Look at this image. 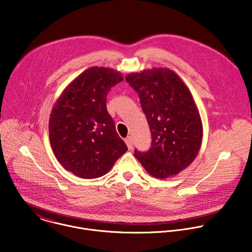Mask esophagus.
I'll use <instances>...</instances> for the list:
<instances>
[{
  "label": "esophagus",
  "mask_w": 252,
  "mask_h": 252,
  "mask_svg": "<svg viewBox=\"0 0 252 252\" xmlns=\"http://www.w3.org/2000/svg\"><path fill=\"white\" fill-rule=\"evenodd\" d=\"M125 142H126V144L127 145L128 150H131V149H132V138H131V136H127V137L125 139Z\"/></svg>",
  "instance_id": "34e87169"
}]
</instances>
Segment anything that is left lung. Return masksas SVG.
Segmentation results:
<instances>
[{
    "mask_svg": "<svg viewBox=\"0 0 252 252\" xmlns=\"http://www.w3.org/2000/svg\"><path fill=\"white\" fill-rule=\"evenodd\" d=\"M126 80L138 93L151 135V148L135 158L156 179L177 176L196 158L203 126L193 97L174 71L154 67L128 73Z\"/></svg>",
    "mask_w": 252,
    "mask_h": 252,
    "instance_id": "obj_1",
    "label": "left lung"
}]
</instances>
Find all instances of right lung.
<instances>
[{"instance_id": "obj_1", "label": "right lung", "mask_w": 252, "mask_h": 252, "mask_svg": "<svg viewBox=\"0 0 252 252\" xmlns=\"http://www.w3.org/2000/svg\"><path fill=\"white\" fill-rule=\"evenodd\" d=\"M122 73L92 66L74 78L55 103L49 138L60 164L81 179L106 175L127 147L107 111L106 97Z\"/></svg>"}]
</instances>
